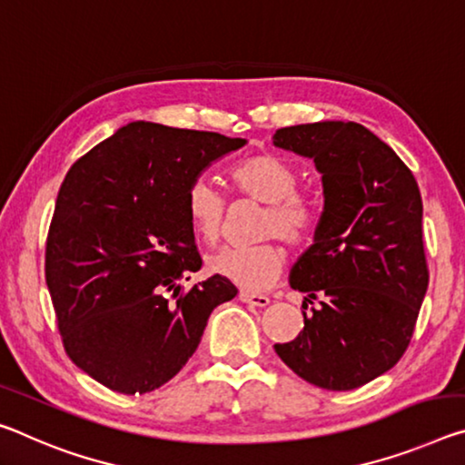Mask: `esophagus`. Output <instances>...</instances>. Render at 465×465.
I'll use <instances>...</instances> for the list:
<instances>
[{"instance_id": "esophagus-1", "label": "esophagus", "mask_w": 465, "mask_h": 465, "mask_svg": "<svg viewBox=\"0 0 465 465\" xmlns=\"http://www.w3.org/2000/svg\"><path fill=\"white\" fill-rule=\"evenodd\" d=\"M240 300L244 302V304L259 306V308L269 306V302H271L267 296H261V293H252V292H240Z\"/></svg>"}]
</instances>
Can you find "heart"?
<instances>
[{
  "label": "heart",
  "instance_id": "b5f03b06",
  "mask_svg": "<svg viewBox=\"0 0 465 465\" xmlns=\"http://www.w3.org/2000/svg\"><path fill=\"white\" fill-rule=\"evenodd\" d=\"M235 193L264 203L259 235H277L298 246L308 240L314 227V209L306 194L296 190L298 172L279 154H252L235 163L230 173ZM183 209L194 233L206 244H215L223 232L225 198L209 180L196 178L183 196ZM283 250L275 242L252 246H225L209 256V271L230 279L250 292L269 287L283 271Z\"/></svg>",
  "mask_w": 465,
  "mask_h": 465
}]
</instances>
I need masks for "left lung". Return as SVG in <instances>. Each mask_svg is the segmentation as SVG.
<instances>
[{
  "instance_id": "1",
  "label": "left lung",
  "mask_w": 465,
  "mask_h": 465,
  "mask_svg": "<svg viewBox=\"0 0 465 465\" xmlns=\"http://www.w3.org/2000/svg\"><path fill=\"white\" fill-rule=\"evenodd\" d=\"M272 144L314 161L322 206L314 244L290 272L304 329L277 356L329 391L362 387L408 350L429 287L422 196L391 146L356 122L282 128Z\"/></svg>"
}]
</instances>
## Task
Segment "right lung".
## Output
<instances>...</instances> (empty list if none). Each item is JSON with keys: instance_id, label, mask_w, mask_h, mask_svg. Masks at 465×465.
<instances>
[{"instance_id": "add662e5", "label": "right lung", "mask_w": 465, "mask_h": 465, "mask_svg": "<svg viewBox=\"0 0 465 465\" xmlns=\"http://www.w3.org/2000/svg\"><path fill=\"white\" fill-rule=\"evenodd\" d=\"M244 144L132 122L65 175L45 282L65 353L112 391L165 385L193 358L211 312L238 293L221 275L182 290V279L203 267L183 196L213 161Z\"/></svg>"}]
</instances>
